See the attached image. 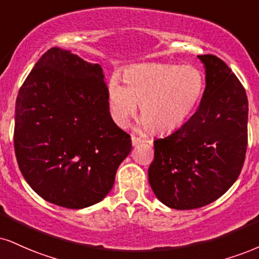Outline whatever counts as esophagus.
Instances as JSON below:
<instances>
[{"instance_id":"1","label":"esophagus","mask_w":259,"mask_h":259,"mask_svg":"<svg viewBox=\"0 0 259 259\" xmlns=\"http://www.w3.org/2000/svg\"><path fill=\"white\" fill-rule=\"evenodd\" d=\"M145 141H146L145 139L139 138V136H136V135H132V142H133L134 146H138V145H140V143H142Z\"/></svg>"}]
</instances>
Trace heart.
I'll return each mask as SVG.
<instances>
[{
    "label": "heart",
    "mask_w": 259,
    "mask_h": 259,
    "mask_svg": "<svg viewBox=\"0 0 259 259\" xmlns=\"http://www.w3.org/2000/svg\"><path fill=\"white\" fill-rule=\"evenodd\" d=\"M121 85L112 79L108 101L114 120L125 126L141 105L142 126L157 134L175 132L192 116L204 94V76L194 66L142 64L126 70Z\"/></svg>",
    "instance_id": "1"
}]
</instances>
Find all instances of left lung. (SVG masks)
Here are the masks:
<instances>
[{"label":"left lung","instance_id":"8db88e82","mask_svg":"<svg viewBox=\"0 0 259 259\" xmlns=\"http://www.w3.org/2000/svg\"><path fill=\"white\" fill-rule=\"evenodd\" d=\"M198 57L206 70L199 108L175 133L155 140L148 169L155 197L176 210L198 208L222 197L241 172L247 149L245 88L220 58Z\"/></svg>","mask_w":259,"mask_h":259}]
</instances>
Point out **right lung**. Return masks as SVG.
<instances>
[{
	"instance_id": "1",
	"label": "right lung",
	"mask_w": 259,
	"mask_h": 259,
	"mask_svg": "<svg viewBox=\"0 0 259 259\" xmlns=\"http://www.w3.org/2000/svg\"><path fill=\"white\" fill-rule=\"evenodd\" d=\"M14 151L45 200L67 208L101 201L132 151L130 135L111 117L101 66L48 49L18 93Z\"/></svg>"
}]
</instances>
